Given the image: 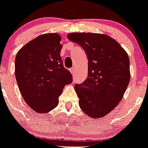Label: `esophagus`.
I'll list each match as a JSON object with an SVG mask.
<instances>
[{
  "instance_id": "esophagus-1",
  "label": "esophagus",
  "mask_w": 148,
  "mask_h": 148,
  "mask_svg": "<svg viewBox=\"0 0 148 148\" xmlns=\"http://www.w3.org/2000/svg\"><path fill=\"white\" fill-rule=\"evenodd\" d=\"M70 71H71V74L74 75V68H70Z\"/></svg>"
}]
</instances>
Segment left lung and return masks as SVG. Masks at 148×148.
<instances>
[{
  "mask_svg": "<svg viewBox=\"0 0 148 148\" xmlns=\"http://www.w3.org/2000/svg\"><path fill=\"white\" fill-rule=\"evenodd\" d=\"M68 39L84 50L88 59V76L74 89L80 109L93 119L101 118L122 100L130 80L128 54L109 36L73 32Z\"/></svg>",
  "mask_w": 148,
  "mask_h": 148,
  "instance_id": "1",
  "label": "left lung"
}]
</instances>
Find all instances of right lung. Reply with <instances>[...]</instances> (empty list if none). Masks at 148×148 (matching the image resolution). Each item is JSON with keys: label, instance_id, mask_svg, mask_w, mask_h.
I'll return each instance as SVG.
<instances>
[{"label": "right lung", "instance_id": "add662e5", "mask_svg": "<svg viewBox=\"0 0 148 148\" xmlns=\"http://www.w3.org/2000/svg\"><path fill=\"white\" fill-rule=\"evenodd\" d=\"M62 37L41 35L18 51L15 76L24 100L34 111L46 113L58 104L63 88L72 82V74L63 66Z\"/></svg>", "mask_w": 148, "mask_h": 148}]
</instances>
